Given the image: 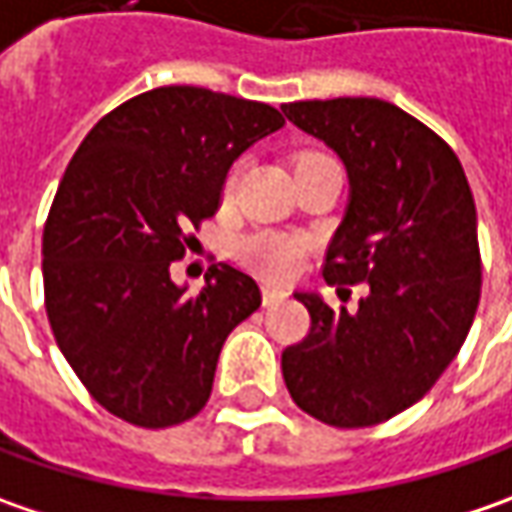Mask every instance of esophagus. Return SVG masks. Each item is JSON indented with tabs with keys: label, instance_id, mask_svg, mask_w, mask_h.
I'll return each mask as SVG.
<instances>
[{
	"label": "esophagus",
	"instance_id": "1",
	"mask_svg": "<svg viewBox=\"0 0 512 512\" xmlns=\"http://www.w3.org/2000/svg\"><path fill=\"white\" fill-rule=\"evenodd\" d=\"M289 292L286 289H280V286H275V283H263V303L269 306V303H275V300L286 298Z\"/></svg>",
	"mask_w": 512,
	"mask_h": 512
}]
</instances>
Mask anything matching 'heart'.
Returning a JSON list of instances; mask_svg holds the SVG:
<instances>
[{"label":"heart","mask_w":512,"mask_h":512,"mask_svg":"<svg viewBox=\"0 0 512 512\" xmlns=\"http://www.w3.org/2000/svg\"><path fill=\"white\" fill-rule=\"evenodd\" d=\"M321 157H326V154H303L300 163L321 160ZM234 186H237V168L226 180V194H232ZM303 252H306V243L300 237L272 232V229H260V232L246 234V237L237 240V257L243 263H249L257 272L269 275V278H289V275H295L300 260H303Z\"/></svg>","instance_id":"b5f03b06"}]
</instances>
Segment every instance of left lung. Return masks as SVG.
Instances as JSON below:
<instances>
[{"label": "left lung", "mask_w": 512, "mask_h": 512, "mask_svg": "<svg viewBox=\"0 0 512 512\" xmlns=\"http://www.w3.org/2000/svg\"><path fill=\"white\" fill-rule=\"evenodd\" d=\"M329 145L349 177L332 237L329 286L367 283L355 312L298 292L309 335L283 349L300 410L332 427H372L421 401L464 344L478 298L476 203L456 151L398 105L338 97L283 105Z\"/></svg>", "instance_id": "8db88e82"}]
</instances>
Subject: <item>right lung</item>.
Instances as JSON below:
<instances>
[{
	"label": "right lung",
	"instance_id": "add662e5",
	"mask_svg": "<svg viewBox=\"0 0 512 512\" xmlns=\"http://www.w3.org/2000/svg\"><path fill=\"white\" fill-rule=\"evenodd\" d=\"M280 125L266 102L166 85L105 114L65 168L42 232L45 312L111 415L160 430L206 407L220 349L260 289L220 263L189 295L168 269L217 212L234 160Z\"/></svg>",
	"mask_w": 512,
	"mask_h": 512
}]
</instances>
